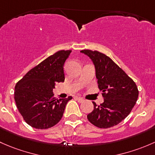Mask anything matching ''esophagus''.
<instances>
[{
  "instance_id": "obj_1",
  "label": "esophagus",
  "mask_w": 155,
  "mask_h": 155,
  "mask_svg": "<svg viewBox=\"0 0 155 155\" xmlns=\"http://www.w3.org/2000/svg\"><path fill=\"white\" fill-rule=\"evenodd\" d=\"M75 98L78 100L79 102H83L84 101V99L83 98H81V97H79V96H75Z\"/></svg>"
}]
</instances>
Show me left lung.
Segmentation results:
<instances>
[{
	"instance_id": "8db88e82",
	"label": "left lung",
	"mask_w": 155,
	"mask_h": 155,
	"mask_svg": "<svg viewBox=\"0 0 155 155\" xmlns=\"http://www.w3.org/2000/svg\"><path fill=\"white\" fill-rule=\"evenodd\" d=\"M81 53L92 60L95 68L98 88L102 91L104 102L87 115L92 125L108 128L120 123L134 107L139 91L134 81L105 54L97 51L82 50Z\"/></svg>"
}]
</instances>
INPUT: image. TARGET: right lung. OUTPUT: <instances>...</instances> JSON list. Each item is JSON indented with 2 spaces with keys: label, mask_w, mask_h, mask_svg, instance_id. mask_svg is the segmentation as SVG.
<instances>
[{
  "label": "right lung",
  "mask_w": 155,
  "mask_h": 155,
  "mask_svg": "<svg viewBox=\"0 0 155 155\" xmlns=\"http://www.w3.org/2000/svg\"><path fill=\"white\" fill-rule=\"evenodd\" d=\"M71 51H59L30 69L15 87L14 98L25 122L36 129L57 125L72 97L57 99L56 83L64 82L63 66Z\"/></svg>",
  "instance_id": "right-lung-1"
}]
</instances>
